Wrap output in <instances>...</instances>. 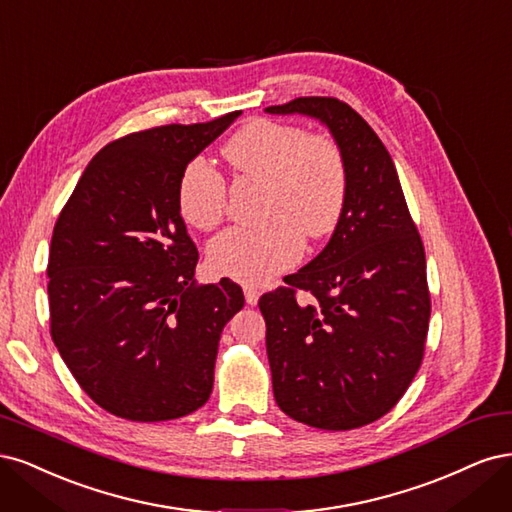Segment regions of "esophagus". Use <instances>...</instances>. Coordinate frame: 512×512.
<instances>
[{
  "label": "esophagus",
  "instance_id": "obj_1",
  "mask_svg": "<svg viewBox=\"0 0 512 512\" xmlns=\"http://www.w3.org/2000/svg\"><path fill=\"white\" fill-rule=\"evenodd\" d=\"M244 300L249 306H255L259 300V287L255 285H244Z\"/></svg>",
  "mask_w": 512,
  "mask_h": 512
}]
</instances>
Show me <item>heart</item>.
Returning a JSON list of instances; mask_svg holds the SVG:
<instances>
[{"label":"heart","mask_w":512,"mask_h":512,"mask_svg":"<svg viewBox=\"0 0 512 512\" xmlns=\"http://www.w3.org/2000/svg\"><path fill=\"white\" fill-rule=\"evenodd\" d=\"M221 153L238 176L266 183L268 223L232 227L214 238L212 270L238 283L261 285L302 255V234L321 240L336 229L349 193L340 144L323 134L272 119H255L229 138ZM227 180L208 161L195 159L178 183V210L197 229H214L227 214Z\"/></svg>","instance_id":"b5f03b06"}]
</instances>
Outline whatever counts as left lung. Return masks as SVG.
<instances>
[{
  "instance_id": "8db88e82",
  "label": "left lung",
  "mask_w": 512,
  "mask_h": 512,
  "mask_svg": "<svg viewBox=\"0 0 512 512\" xmlns=\"http://www.w3.org/2000/svg\"><path fill=\"white\" fill-rule=\"evenodd\" d=\"M266 112L325 123L349 170L332 240L259 298L274 398L310 427L355 430L387 415L421 366L432 312L423 242L389 151L349 104L298 97Z\"/></svg>"
}]
</instances>
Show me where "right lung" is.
Wrapping results in <instances>:
<instances>
[{
  "label": "right lung",
  "instance_id": "obj_1",
  "mask_svg": "<svg viewBox=\"0 0 512 512\" xmlns=\"http://www.w3.org/2000/svg\"><path fill=\"white\" fill-rule=\"evenodd\" d=\"M240 110L106 144L82 172L48 253L51 336L89 398L121 419L170 421L204 406L234 280L195 285L197 249L178 210L189 161Z\"/></svg>",
  "mask_w": 512,
  "mask_h": 512
}]
</instances>
